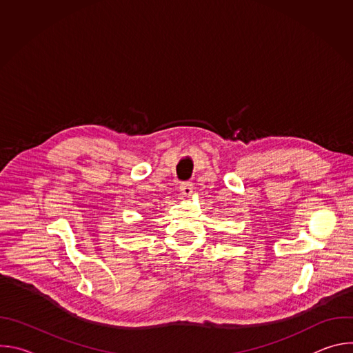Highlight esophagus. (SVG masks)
Wrapping results in <instances>:
<instances>
[{"label": "esophagus", "mask_w": 353, "mask_h": 353, "mask_svg": "<svg viewBox=\"0 0 353 353\" xmlns=\"http://www.w3.org/2000/svg\"><path fill=\"white\" fill-rule=\"evenodd\" d=\"M192 183L187 181V183H183L180 184V192H181V196H190L192 194Z\"/></svg>", "instance_id": "esophagus-1"}]
</instances>
